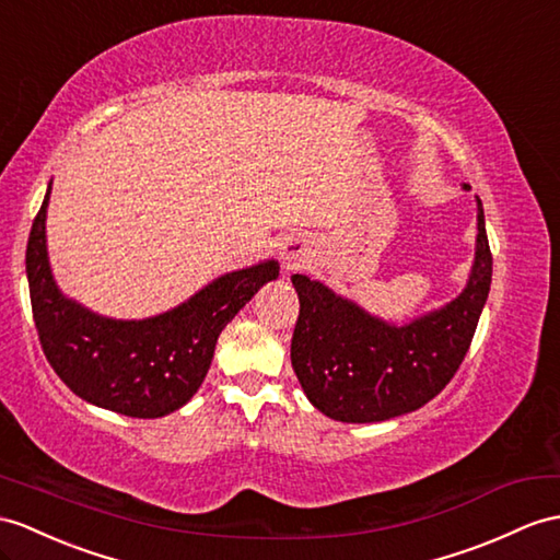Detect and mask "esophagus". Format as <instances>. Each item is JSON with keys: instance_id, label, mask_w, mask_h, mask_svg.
<instances>
[{"instance_id": "1", "label": "esophagus", "mask_w": 560, "mask_h": 560, "mask_svg": "<svg viewBox=\"0 0 560 560\" xmlns=\"http://www.w3.org/2000/svg\"><path fill=\"white\" fill-rule=\"evenodd\" d=\"M313 256V242L296 233V235H284L280 242V258H282V266L288 270H296L302 268L304 264L311 261Z\"/></svg>"}]
</instances>
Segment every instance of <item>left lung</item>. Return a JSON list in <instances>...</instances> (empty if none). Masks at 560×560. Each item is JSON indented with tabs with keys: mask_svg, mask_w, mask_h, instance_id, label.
I'll return each instance as SVG.
<instances>
[{
	"mask_svg": "<svg viewBox=\"0 0 560 560\" xmlns=\"http://www.w3.org/2000/svg\"><path fill=\"white\" fill-rule=\"evenodd\" d=\"M475 201V261L466 288L404 325L373 316L320 280L292 276L299 294L292 368L320 413L339 422H383L418 411L448 385L468 353L492 284L485 211L480 197Z\"/></svg>",
	"mask_w": 560,
	"mask_h": 560,
	"instance_id": "left-lung-1",
	"label": "left lung"
}]
</instances>
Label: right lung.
I'll return each instance as SVG.
<instances>
[{
	"label": "right lung",
	"mask_w": 560,
	"mask_h": 560,
	"mask_svg": "<svg viewBox=\"0 0 560 560\" xmlns=\"http://www.w3.org/2000/svg\"><path fill=\"white\" fill-rule=\"evenodd\" d=\"M49 195L51 183L33 221L25 272L39 345L54 373L80 399L120 416L161 418L183 408L209 373L218 335L266 282L278 280V261L225 272L159 316H100L66 296L51 276Z\"/></svg>",
	"instance_id": "add662e5"
}]
</instances>
